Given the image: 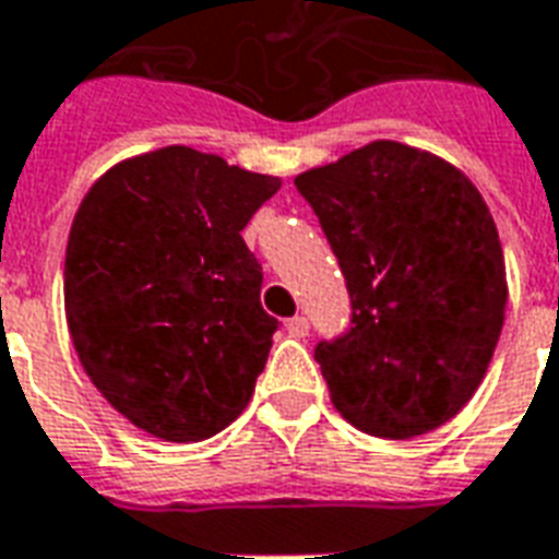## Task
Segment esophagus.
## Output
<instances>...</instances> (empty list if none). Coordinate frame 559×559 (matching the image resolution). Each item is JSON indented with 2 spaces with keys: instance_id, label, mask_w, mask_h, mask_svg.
<instances>
[{
  "instance_id": "obj_1",
  "label": "esophagus",
  "mask_w": 559,
  "mask_h": 559,
  "mask_svg": "<svg viewBox=\"0 0 559 559\" xmlns=\"http://www.w3.org/2000/svg\"><path fill=\"white\" fill-rule=\"evenodd\" d=\"M287 332H290L293 338H305L308 335V320L305 317H293V320H287Z\"/></svg>"
}]
</instances>
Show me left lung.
<instances>
[{
  "label": "left lung",
  "mask_w": 559,
  "mask_h": 559,
  "mask_svg": "<svg viewBox=\"0 0 559 559\" xmlns=\"http://www.w3.org/2000/svg\"><path fill=\"white\" fill-rule=\"evenodd\" d=\"M350 290V329L314 359L359 431L411 440L473 399L506 317V263L479 188L455 164L374 140L296 176Z\"/></svg>",
  "instance_id": "left-lung-1"
}]
</instances>
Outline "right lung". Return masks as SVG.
I'll list each match as a JSON object with an SVG mask.
<instances>
[{
    "label": "right lung",
    "mask_w": 559,
    "mask_h": 559,
    "mask_svg": "<svg viewBox=\"0 0 559 559\" xmlns=\"http://www.w3.org/2000/svg\"><path fill=\"white\" fill-rule=\"evenodd\" d=\"M281 188L191 146L114 164L66 248V320L110 407L167 443L224 431L254 395L278 320L245 224Z\"/></svg>",
    "instance_id": "right-lung-1"
}]
</instances>
